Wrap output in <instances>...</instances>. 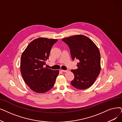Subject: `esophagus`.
I'll list each match as a JSON object with an SVG mask.
<instances>
[{
  "mask_svg": "<svg viewBox=\"0 0 122 122\" xmlns=\"http://www.w3.org/2000/svg\"><path fill=\"white\" fill-rule=\"evenodd\" d=\"M61 71H62V72H67V71H68V70H61Z\"/></svg>",
  "mask_w": 122,
  "mask_h": 122,
  "instance_id": "1",
  "label": "esophagus"
}]
</instances>
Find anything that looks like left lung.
I'll return each instance as SVG.
<instances>
[{
  "label": "left lung",
  "instance_id": "8db88e82",
  "mask_svg": "<svg viewBox=\"0 0 122 122\" xmlns=\"http://www.w3.org/2000/svg\"><path fill=\"white\" fill-rule=\"evenodd\" d=\"M69 46L73 61L77 59V69L71 70L75 77L71 85L79 90L92 86L101 71V56L99 48L91 39L76 35L62 39Z\"/></svg>",
  "mask_w": 122,
  "mask_h": 122
}]
</instances>
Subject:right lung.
<instances>
[{
	"label": "right lung",
	"mask_w": 122,
	"mask_h": 122,
	"mask_svg": "<svg viewBox=\"0 0 122 122\" xmlns=\"http://www.w3.org/2000/svg\"><path fill=\"white\" fill-rule=\"evenodd\" d=\"M56 39L40 37L32 41L23 52L20 60V70L26 85L37 93H45L54 86L58 70L44 67L48 59Z\"/></svg>",
	"instance_id": "right-lung-1"
}]
</instances>
